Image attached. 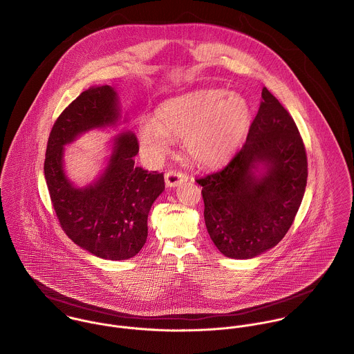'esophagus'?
Listing matches in <instances>:
<instances>
[{"label": "esophagus", "mask_w": 354, "mask_h": 354, "mask_svg": "<svg viewBox=\"0 0 354 354\" xmlns=\"http://www.w3.org/2000/svg\"><path fill=\"white\" fill-rule=\"evenodd\" d=\"M165 181H166L167 187L174 188L178 184L188 181V174L183 173L180 170H169V171L165 173Z\"/></svg>", "instance_id": "34e87169"}]
</instances>
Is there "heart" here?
<instances>
[{"label":"heart","mask_w":354,"mask_h":354,"mask_svg":"<svg viewBox=\"0 0 354 354\" xmlns=\"http://www.w3.org/2000/svg\"><path fill=\"white\" fill-rule=\"evenodd\" d=\"M252 123L250 102L225 89H203L162 102L157 120H143L139 136L154 157L162 156L170 136L183 138L185 153L201 166H219L241 147Z\"/></svg>","instance_id":"b5f03b06"}]
</instances>
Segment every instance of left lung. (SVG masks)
I'll return each instance as SVG.
<instances>
[{"instance_id": "1", "label": "left lung", "mask_w": 354, "mask_h": 354, "mask_svg": "<svg viewBox=\"0 0 354 354\" xmlns=\"http://www.w3.org/2000/svg\"><path fill=\"white\" fill-rule=\"evenodd\" d=\"M246 142L222 170L197 178L207 231L225 257L246 259L288 232L307 185V154L288 111L266 88ZM262 165V168L259 166Z\"/></svg>"}]
</instances>
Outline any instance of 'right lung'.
Here are the masks:
<instances>
[{
  "instance_id": "1",
  "label": "right lung",
  "mask_w": 354,
  "mask_h": 354,
  "mask_svg": "<svg viewBox=\"0 0 354 354\" xmlns=\"http://www.w3.org/2000/svg\"><path fill=\"white\" fill-rule=\"evenodd\" d=\"M119 118L113 88L82 92L54 123L44 160L46 183L62 230L75 245L104 259H129L140 252L150 208L165 189L162 173L135 166L139 143L129 131L115 139L108 166L95 184L75 188L64 176V145L89 129L115 126Z\"/></svg>"
}]
</instances>
